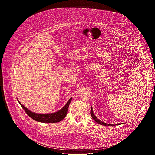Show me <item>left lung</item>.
Masks as SVG:
<instances>
[{
    "instance_id": "8db88e82",
    "label": "left lung",
    "mask_w": 155,
    "mask_h": 155,
    "mask_svg": "<svg viewBox=\"0 0 155 155\" xmlns=\"http://www.w3.org/2000/svg\"><path fill=\"white\" fill-rule=\"evenodd\" d=\"M90 114H91V117H92V118H93V120H94L96 122H97L98 124H101V125H104V126H115V124H107V123H104V122L101 121V120H99V119H97V117H96L94 115V114H93V108H92V107H91V112H90ZM115 125H116V124H115Z\"/></svg>"
}]
</instances>
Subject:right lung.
<instances>
[{
    "label": "right lung",
    "mask_w": 155,
    "mask_h": 155,
    "mask_svg": "<svg viewBox=\"0 0 155 155\" xmlns=\"http://www.w3.org/2000/svg\"><path fill=\"white\" fill-rule=\"evenodd\" d=\"M72 101V98H71L68 102L65 105V106L61 109L59 111L53 113V114H38L34 113L29 110H28L27 108H26L23 105H22L19 101V103L24 109L25 112L28 114V116H29L32 119L38 121L41 123H57L59 122L61 120H62L67 115L68 108L69 107V104Z\"/></svg>",
    "instance_id": "right-lung-1"
}]
</instances>
